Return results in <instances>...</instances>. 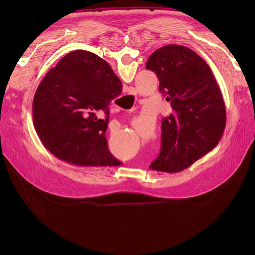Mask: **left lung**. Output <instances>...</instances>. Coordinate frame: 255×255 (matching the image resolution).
<instances>
[{"instance_id":"left-lung-1","label":"left lung","mask_w":255,"mask_h":255,"mask_svg":"<svg viewBox=\"0 0 255 255\" xmlns=\"http://www.w3.org/2000/svg\"><path fill=\"white\" fill-rule=\"evenodd\" d=\"M145 68L158 75L159 90L173 113L162 119L161 151L151 170L176 173L213 150L226 127V107L211 69L185 46L155 50Z\"/></svg>"}]
</instances>
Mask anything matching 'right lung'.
<instances>
[{"instance_id":"right-lung-1","label":"right lung","mask_w":255,"mask_h":255,"mask_svg":"<svg viewBox=\"0 0 255 255\" xmlns=\"http://www.w3.org/2000/svg\"><path fill=\"white\" fill-rule=\"evenodd\" d=\"M123 84L104 59L86 50L64 56L46 74L32 102V122L41 143L58 159L83 166L121 164L107 148L108 105ZM100 111L105 120L97 117Z\"/></svg>"}]
</instances>
